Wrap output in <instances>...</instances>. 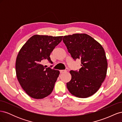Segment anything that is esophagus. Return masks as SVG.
I'll return each instance as SVG.
<instances>
[{
	"mask_svg": "<svg viewBox=\"0 0 122 122\" xmlns=\"http://www.w3.org/2000/svg\"><path fill=\"white\" fill-rule=\"evenodd\" d=\"M67 72V71H66V70H61L60 71V73H61V74H62V73H65V72Z\"/></svg>",
	"mask_w": 122,
	"mask_h": 122,
	"instance_id": "esophagus-1",
	"label": "esophagus"
}]
</instances>
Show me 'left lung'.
Masks as SVG:
<instances>
[{"mask_svg": "<svg viewBox=\"0 0 122 122\" xmlns=\"http://www.w3.org/2000/svg\"><path fill=\"white\" fill-rule=\"evenodd\" d=\"M63 42L75 61H81L79 71L71 70V80L67 83L70 93L86 98L96 93L105 78L107 61L100 43L86 34L65 36Z\"/></svg>", "mask_w": 122, "mask_h": 122, "instance_id": "left-lung-1", "label": "left lung"}]
</instances>
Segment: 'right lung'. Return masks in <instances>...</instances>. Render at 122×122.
Here are the masks:
<instances>
[{
    "label": "right lung",
    "mask_w": 122,
    "mask_h": 122,
    "mask_svg": "<svg viewBox=\"0 0 122 122\" xmlns=\"http://www.w3.org/2000/svg\"><path fill=\"white\" fill-rule=\"evenodd\" d=\"M63 36L34 35L21 48L16 61V72L21 87L30 97L40 99L49 95L53 90L60 71L46 68L45 60L51 64L50 55Z\"/></svg>",
    "instance_id": "right-lung-1"
}]
</instances>
